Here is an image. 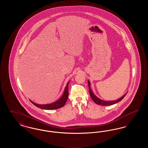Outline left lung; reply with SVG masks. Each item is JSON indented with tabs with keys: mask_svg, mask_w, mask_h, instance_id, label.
<instances>
[{
	"mask_svg": "<svg viewBox=\"0 0 148 148\" xmlns=\"http://www.w3.org/2000/svg\"><path fill=\"white\" fill-rule=\"evenodd\" d=\"M88 86H89V93L90 95V97L92 98V100L94 101L95 103H96L98 105H100V106H108L113 105L114 104H116L117 103H118L120 101H121L124 98V97L127 95V93L125 94L123 97H121L120 98L117 99L116 100H112V101H105L103 100H101L100 99L98 98L97 96H95L94 95V94L92 92L91 88H90V82L88 80Z\"/></svg>",
	"mask_w": 148,
	"mask_h": 148,
	"instance_id": "obj_1",
	"label": "left lung"
}]
</instances>
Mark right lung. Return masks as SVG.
Returning a JSON list of instances; mask_svg holds the SVG:
<instances>
[{"label":"right lung","mask_w":148,"mask_h":148,"mask_svg":"<svg viewBox=\"0 0 148 148\" xmlns=\"http://www.w3.org/2000/svg\"><path fill=\"white\" fill-rule=\"evenodd\" d=\"M69 82L67 83L66 86L65 88L64 92L63 94L62 97L58 100L56 102L51 103V104H44V105H41V104H36L35 103L33 102L30 100L31 103L33 104L34 106H37L38 108H39L40 109H46V110H53V109H57L59 108H60L63 107L65 104L68 98V84H69Z\"/></svg>","instance_id":"obj_1"}]
</instances>
